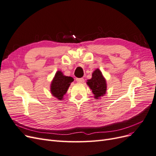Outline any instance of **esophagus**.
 I'll return each mask as SVG.
<instances>
[{"label": "esophagus", "mask_w": 156, "mask_h": 156, "mask_svg": "<svg viewBox=\"0 0 156 156\" xmlns=\"http://www.w3.org/2000/svg\"><path fill=\"white\" fill-rule=\"evenodd\" d=\"M76 81L78 83H84V80L83 78H77Z\"/></svg>", "instance_id": "1"}]
</instances>
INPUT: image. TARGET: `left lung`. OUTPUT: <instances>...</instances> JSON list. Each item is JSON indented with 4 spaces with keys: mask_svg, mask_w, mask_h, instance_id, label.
Wrapping results in <instances>:
<instances>
[{
    "mask_svg": "<svg viewBox=\"0 0 156 156\" xmlns=\"http://www.w3.org/2000/svg\"><path fill=\"white\" fill-rule=\"evenodd\" d=\"M87 84L92 90L94 98L96 100H99L105 96L107 87V81L101 70L99 68L94 71L92 74V78L87 80Z\"/></svg>",
    "mask_w": 156,
    "mask_h": 156,
    "instance_id": "8db88e82",
    "label": "left lung"
}]
</instances>
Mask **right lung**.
Here are the masks:
<instances>
[{
    "mask_svg": "<svg viewBox=\"0 0 156 156\" xmlns=\"http://www.w3.org/2000/svg\"><path fill=\"white\" fill-rule=\"evenodd\" d=\"M73 81V79L72 77L66 76L61 71H57L50 85L52 96L58 100H62L64 96L66 94L71 83Z\"/></svg>",
    "mask_w": 156,
    "mask_h": 156,
    "instance_id": "obj_1",
    "label": "right lung"
}]
</instances>
